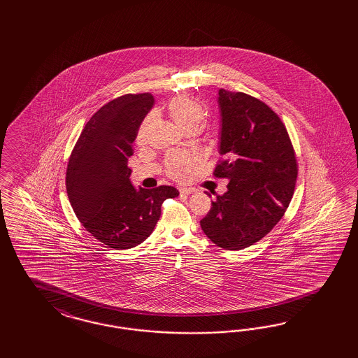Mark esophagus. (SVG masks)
Segmentation results:
<instances>
[{
	"mask_svg": "<svg viewBox=\"0 0 358 358\" xmlns=\"http://www.w3.org/2000/svg\"><path fill=\"white\" fill-rule=\"evenodd\" d=\"M178 190H180V194L181 195H189L195 192L194 187H180Z\"/></svg>",
	"mask_w": 358,
	"mask_h": 358,
	"instance_id": "esophagus-1",
	"label": "esophagus"
}]
</instances>
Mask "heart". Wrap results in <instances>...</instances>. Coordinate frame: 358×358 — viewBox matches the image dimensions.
Segmentation results:
<instances>
[{"instance_id": "1", "label": "heart", "mask_w": 358, "mask_h": 358, "mask_svg": "<svg viewBox=\"0 0 358 358\" xmlns=\"http://www.w3.org/2000/svg\"><path fill=\"white\" fill-rule=\"evenodd\" d=\"M166 110L174 123L186 132H193L196 130L205 117L203 105L194 98L186 97V96L173 98L168 103ZM153 122H155V115L152 113L141 122V127L136 134L138 143L141 144L147 141V136L151 130ZM198 163H199V157L195 153L172 152L166 157L165 169L169 177H172L177 181H184L190 176L192 171Z\"/></svg>"}]
</instances>
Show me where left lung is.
Returning <instances> with one entry per match:
<instances>
[{"instance_id":"left-lung-1","label":"left lung","mask_w":358,"mask_h":358,"mask_svg":"<svg viewBox=\"0 0 358 358\" xmlns=\"http://www.w3.org/2000/svg\"><path fill=\"white\" fill-rule=\"evenodd\" d=\"M222 117L214 176L227 178L201 220L217 247L244 250L271 232L292 201L298 174L293 144L280 117L266 103L241 92H217Z\"/></svg>"}]
</instances>
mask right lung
I'll list each match as a JSON object with an SVG mask.
<instances>
[{
  "instance_id": "1",
  "label": "right lung",
  "mask_w": 358,
  "mask_h": 358,
  "mask_svg": "<svg viewBox=\"0 0 358 358\" xmlns=\"http://www.w3.org/2000/svg\"><path fill=\"white\" fill-rule=\"evenodd\" d=\"M155 99L151 93L124 94L89 120L66 168V193L87 232L114 250H130L152 234L162 205L178 196L173 186L135 189L129 157L141 122Z\"/></svg>"
}]
</instances>
